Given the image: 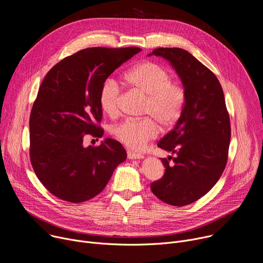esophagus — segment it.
Listing matches in <instances>:
<instances>
[{"mask_svg":"<svg viewBox=\"0 0 263 263\" xmlns=\"http://www.w3.org/2000/svg\"><path fill=\"white\" fill-rule=\"evenodd\" d=\"M128 157L130 160H141L144 159V156L139 153H135L133 151H128Z\"/></svg>","mask_w":263,"mask_h":263,"instance_id":"34e87169","label":"esophagus"}]
</instances>
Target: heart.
<instances>
[{
    "label": "heart",
    "instance_id": "1",
    "mask_svg": "<svg viewBox=\"0 0 263 263\" xmlns=\"http://www.w3.org/2000/svg\"><path fill=\"white\" fill-rule=\"evenodd\" d=\"M167 69L152 61H145L131 67L124 74L125 82L144 96L143 114L153 118L139 120L127 119L113 126L110 130L114 138L129 149H142L159 133L160 122L164 128L172 127L180 119L186 94L184 87L174 81ZM120 89L113 79H107L100 87L99 106L108 116L118 112Z\"/></svg>",
    "mask_w": 263,
    "mask_h": 263
}]
</instances>
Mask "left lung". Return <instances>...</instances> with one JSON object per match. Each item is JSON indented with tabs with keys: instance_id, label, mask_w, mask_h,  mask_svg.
Here are the masks:
<instances>
[{
	"instance_id": "1",
	"label": "left lung",
	"mask_w": 263,
	"mask_h": 263,
	"mask_svg": "<svg viewBox=\"0 0 263 263\" xmlns=\"http://www.w3.org/2000/svg\"><path fill=\"white\" fill-rule=\"evenodd\" d=\"M152 55L170 63L186 99L176 126L157 143L175 156L161 159L165 174L151 184V190L167 204L185 206L206 195L224 171L231 141L230 116L216 75L190 52L160 47L148 56Z\"/></svg>"
}]
</instances>
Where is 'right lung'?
<instances>
[{"mask_svg": "<svg viewBox=\"0 0 263 263\" xmlns=\"http://www.w3.org/2000/svg\"><path fill=\"white\" fill-rule=\"evenodd\" d=\"M142 49L91 47L57 63L45 76L30 118V162L43 186L57 198L81 203L107 186L127 159L121 144L104 138L84 147L85 134L101 137L99 91L102 83Z\"/></svg>", "mask_w": 263, "mask_h": 263, "instance_id": "add662e5", "label": "right lung"}]
</instances>
